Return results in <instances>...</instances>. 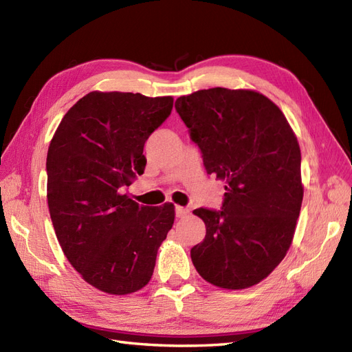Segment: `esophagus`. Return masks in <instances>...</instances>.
I'll list each match as a JSON object with an SVG mask.
<instances>
[{"label":"esophagus","instance_id":"obj_1","mask_svg":"<svg viewBox=\"0 0 352 352\" xmlns=\"http://www.w3.org/2000/svg\"><path fill=\"white\" fill-rule=\"evenodd\" d=\"M187 213H189V210H187V208L179 207V206L175 207V216L177 217H184Z\"/></svg>","mask_w":352,"mask_h":352}]
</instances>
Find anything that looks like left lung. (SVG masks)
Masks as SVG:
<instances>
[{
  "label": "left lung",
  "mask_w": 352,
  "mask_h": 352,
  "mask_svg": "<svg viewBox=\"0 0 352 352\" xmlns=\"http://www.w3.org/2000/svg\"><path fill=\"white\" fill-rule=\"evenodd\" d=\"M175 109L207 174L226 184L222 210L193 211L207 232L192 263L214 287L250 288L282 263L296 232L303 201L297 136L279 106L253 89H199L178 97Z\"/></svg>",
  "instance_id": "1"
}]
</instances>
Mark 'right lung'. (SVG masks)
<instances>
[{
	"instance_id": "obj_1",
	"label": "right lung",
	"mask_w": 352,
	"mask_h": 352,
	"mask_svg": "<svg viewBox=\"0 0 352 352\" xmlns=\"http://www.w3.org/2000/svg\"><path fill=\"white\" fill-rule=\"evenodd\" d=\"M170 96L91 91L49 144L47 207L65 258L82 279L126 296L150 282L174 225V204L145 207L122 195L144 174V145L173 111Z\"/></svg>"
}]
</instances>
